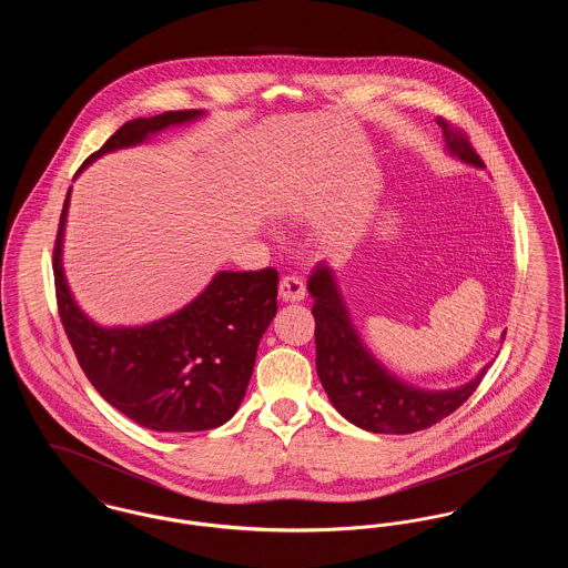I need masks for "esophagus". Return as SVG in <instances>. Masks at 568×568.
Segmentation results:
<instances>
[{
  "label": "esophagus",
  "instance_id": "obj_1",
  "mask_svg": "<svg viewBox=\"0 0 568 568\" xmlns=\"http://www.w3.org/2000/svg\"><path fill=\"white\" fill-rule=\"evenodd\" d=\"M278 294L285 302H302L306 296V285L297 276H283L278 283Z\"/></svg>",
  "mask_w": 568,
  "mask_h": 568
}]
</instances>
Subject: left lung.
I'll use <instances>...</instances> for the list:
<instances>
[{
    "mask_svg": "<svg viewBox=\"0 0 568 568\" xmlns=\"http://www.w3.org/2000/svg\"><path fill=\"white\" fill-rule=\"evenodd\" d=\"M449 158L484 170L481 158L468 140L447 121L436 119ZM315 300L317 375L332 406L353 426L377 434H413L426 430L464 405L486 377V364L475 377L449 389H426L394 375L366 347L353 324L336 274L329 264H317L308 278ZM505 338V332L500 341Z\"/></svg>",
    "mask_w": 568,
    "mask_h": 568,
    "instance_id": "1",
    "label": "left lung"
}]
</instances>
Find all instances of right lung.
<instances>
[{"label":"right lung","mask_w":568,"mask_h":568,"mask_svg":"<svg viewBox=\"0 0 568 568\" xmlns=\"http://www.w3.org/2000/svg\"><path fill=\"white\" fill-rule=\"evenodd\" d=\"M202 116L204 110H179L128 121L82 163L79 174L109 153L146 144ZM70 195L72 187L54 246V290L84 375L109 405L155 433H200L230 422L243 403L260 341L276 315L278 272H216L172 315L151 324L100 325L79 306L63 271Z\"/></svg>","instance_id":"obj_1"}]
</instances>
